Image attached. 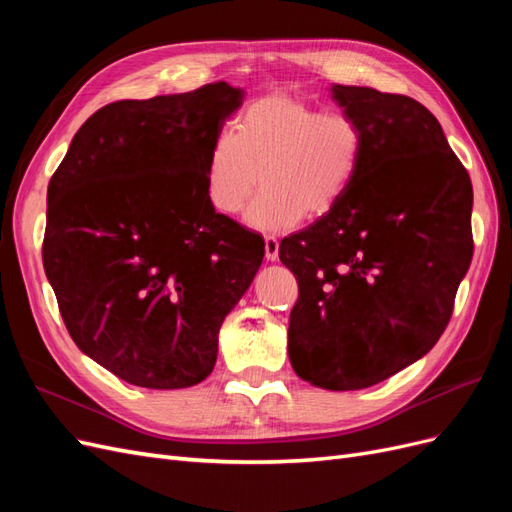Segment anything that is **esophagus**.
<instances>
[{
  "instance_id": "esophagus-1",
  "label": "esophagus",
  "mask_w": 512,
  "mask_h": 512,
  "mask_svg": "<svg viewBox=\"0 0 512 512\" xmlns=\"http://www.w3.org/2000/svg\"><path fill=\"white\" fill-rule=\"evenodd\" d=\"M277 256H280V241L269 235V237H265V258L269 262H275Z\"/></svg>"
}]
</instances>
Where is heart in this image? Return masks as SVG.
<instances>
[{
  "instance_id": "1",
  "label": "heart",
  "mask_w": 512,
  "mask_h": 512,
  "mask_svg": "<svg viewBox=\"0 0 512 512\" xmlns=\"http://www.w3.org/2000/svg\"><path fill=\"white\" fill-rule=\"evenodd\" d=\"M365 153V132L348 113H322L297 96L252 100L235 130L213 136L205 162V196L224 215H235L260 179V194L245 224L282 232L305 215L320 218L346 196Z\"/></svg>"
}]
</instances>
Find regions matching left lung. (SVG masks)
I'll return each mask as SVG.
<instances>
[{"label":"left lung","instance_id":"8db88e82","mask_svg":"<svg viewBox=\"0 0 512 512\" xmlns=\"http://www.w3.org/2000/svg\"><path fill=\"white\" fill-rule=\"evenodd\" d=\"M363 126L359 173L339 205L280 245L299 301L288 356L329 391L391 378L436 346L472 262V181L438 119L408 96L333 85Z\"/></svg>","mask_w":512,"mask_h":512}]
</instances>
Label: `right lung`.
I'll return each mask as SVG.
<instances>
[{"mask_svg":"<svg viewBox=\"0 0 512 512\" xmlns=\"http://www.w3.org/2000/svg\"><path fill=\"white\" fill-rule=\"evenodd\" d=\"M224 81L121 100L74 134L46 192L44 273L74 344L121 380L188 389L265 256L205 196L213 136L243 104Z\"/></svg>","mask_w":512,"mask_h":512,"instance_id":"add662e5","label":"right lung"}]
</instances>
